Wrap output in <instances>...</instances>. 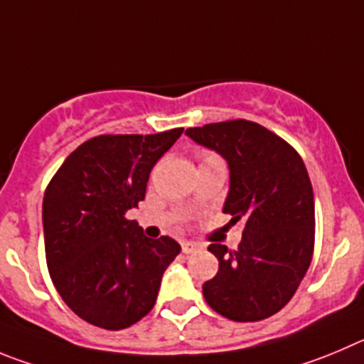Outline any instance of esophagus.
I'll list each match as a JSON object with an SVG mask.
<instances>
[{"mask_svg":"<svg viewBox=\"0 0 364 364\" xmlns=\"http://www.w3.org/2000/svg\"><path fill=\"white\" fill-rule=\"evenodd\" d=\"M181 250H183V253H185V255H190V253H196V251L201 250V246H199V244H196V242H183Z\"/></svg>","mask_w":364,"mask_h":364,"instance_id":"34e87169","label":"esophagus"}]
</instances>
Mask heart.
I'll return each instance as SVG.
<instances>
[{
  "label": "heart",
  "mask_w": 364,
  "mask_h": 364,
  "mask_svg": "<svg viewBox=\"0 0 364 364\" xmlns=\"http://www.w3.org/2000/svg\"><path fill=\"white\" fill-rule=\"evenodd\" d=\"M205 163H224V161L219 158V156L213 154V152H205V154L201 156V165H205Z\"/></svg>",
  "instance_id": "b5f03b06"
}]
</instances>
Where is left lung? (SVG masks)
I'll return each instance as SVG.
<instances>
[{
    "instance_id": "left-lung-1",
    "label": "left lung",
    "mask_w": 364,
    "mask_h": 364,
    "mask_svg": "<svg viewBox=\"0 0 364 364\" xmlns=\"http://www.w3.org/2000/svg\"><path fill=\"white\" fill-rule=\"evenodd\" d=\"M230 166L224 213L244 220L237 250L210 244L219 271L203 284L210 307L233 321H260L289 304L314 251V193L304 159L280 136L250 120L186 129Z\"/></svg>"
}]
</instances>
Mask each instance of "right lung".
Segmentation results:
<instances>
[{"instance_id":"1","label":"right lung","mask_w":364,"mask_h":364,"mask_svg":"<svg viewBox=\"0 0 364 364\" xmlns=\"http://www.w3.org/2000/svg\"><path fill=\"white\" fill-rule=\"evenodd\" d=\"M100 134L75 149L46 186L44 251L64 304L95 327L122 331L151 312L165 269L181 251L149 239L125 213L145 199L149 174L181 136Z\"/></svg>"}]
</instances>
